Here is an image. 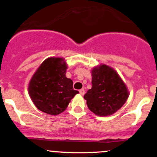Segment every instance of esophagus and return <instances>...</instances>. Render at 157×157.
<instances>
[{
	"label": "esophagus",
	"instance_id": "esophagus-1",
	"mask_svg": "<svg viewBox=\"0 0 157 157\" xmlns=\"http://www.w3.org/2000/svg\"><path fill=\"white\" fill-rule=\"evenodd\" d=\"M80 91V94H81V95H83V94H85V90H84L83 89H80V91Z\"/></svg>",
	"mask_w": 157,
	"mask_h": 157
}]
</instances>
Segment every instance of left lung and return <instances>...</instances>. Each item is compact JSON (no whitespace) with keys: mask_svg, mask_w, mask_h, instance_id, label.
<instances>
[{"mask_svg":"<svg viewBox=\"0 0 157 157\" xmlns=\"http://www.w3.org/2000/svg\"><path fill=\"white\" fill-rule=\"evenodd\" d=\"M91 72L92 87L84 95L88 107L99 116L113 114L128 97L125 83L113 68L105 65L94 68Z\"/></svg>","mask_w":157,"mask_h":157,"instance_id":"1","label":"left lung"}]
</instances>
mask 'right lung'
Instances as JSON below:
<instances>
[{
  "mask_svg": "<svg viewBox=\"0 0 157 157\" xmlns=\"http://www.w3.org/2000/svg\"><path fill=\"white\" fill-rule=\"evenodd\" d=\"M62 58L50 57L43 62L29 86L32 102L41 111L51 115L62 113L78 91L73 81L66 77L67 68Z\"/></svg>",
  "mask_w": 157,
  "mask_h": 157,
  "instance_id": "obj_1",
  "label": "right lung"
}]
</instances>
